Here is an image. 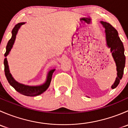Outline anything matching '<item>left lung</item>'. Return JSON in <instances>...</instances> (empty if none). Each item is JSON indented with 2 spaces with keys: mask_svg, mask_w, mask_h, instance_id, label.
Returning <instances> with one entry per match:
<instances>
[{
  "mask_svg": "<svg viewBox=\"0 0 128 128\" xmlns=\"http://www.w3.org/2000/svg\"><path fill=\"white\" fill-rule=\"evenodd\" d=\"M101 24L105 28L107 45L111 48L112 56L116 65V70L118 72L117 77L114 84L112 86V88H114L120 84V80L122 78L124 73L126 59L124 53V49L122 41L118 36V33L116 30L109 23L101 22Z\"/></svg>",
  "mask_w": 128,
  "mask_h": 128,
  "instance_id": "1",
  "label": "left lung"
}]
</instances>
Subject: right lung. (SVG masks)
Masks as SVG:
<instances>
[{
	"label": "right lung",
	"instance_id": "obj_1",
	"mask_svg": "<svg viewBox=\"0 0 128 128\" xmlns=\"http://www.w3.org/2000/svg\"><path fill=\"white\" fill-rule=\"evenodd\" d=\"M24 23H19V24H16V25L14 26L13 28L12 31V36L10 40H9L8 43H7V47H6V52L4 54L5 57H6L8 54L9 52L11 50L12 48L13 44L15 41V38H16V34L17 33L18 30L19 28L21 26L22 24H24ZM4 71H5V75L7 78V80H8V83L10 84V86H12L16 91L20 94H22V95H26V96H38V95H40V94H42L44 92L46 91L48 88L50 86V83H51V78H52V74H53L54 71L55 69L51 70L49 72L47 80H46V83L44 84L42 86H25V85L22 84L18 83L16 81L14 80L13 78L12 75L9 72L8 69V66L7 64V58H5L4 61Z\"/></svg>",
	"mask_w": 128,
	"mask_h": 128
}]
</instances>
